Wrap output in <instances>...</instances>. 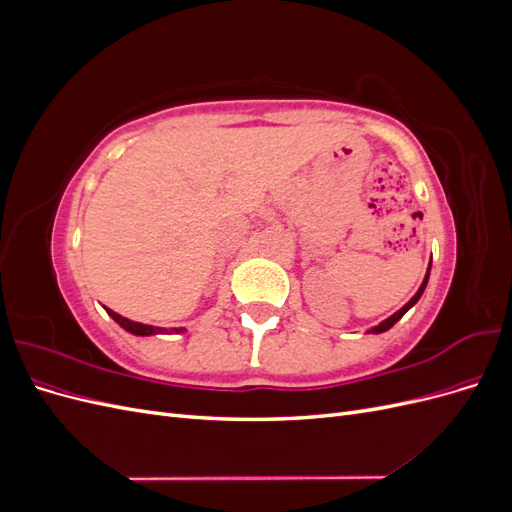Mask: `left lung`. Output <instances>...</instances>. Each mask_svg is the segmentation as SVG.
<instances>
[{
  "label": "left lung",
  "mask_w": 512,
  "mask_h": 512,
  "mask_svg": "<svg viewBox=\"0 0 512 512\" xmlns=\"http://www.w3.org/2000/svg\"><path fill=\"white\" fill-rule=\"evenodd\" d=\"M427 280H429V273L425 275V282L421 284V288H418V292L414 294V297H412V299H410V301H408V303H406L404 307H401V309H399V312H395V314H393L391 318H386L384 322H380V324H378V327H374V329H371L369 333H384V331H389V329L393 327V324H395V322H397V320H399L401 316H404V314L408 312V309H410V307H412V305H414V303H416L418 299H421V294H423V290H425V286H427Z\"/></svg>",
  "instance_id": "obj_1"
}]
</instances>
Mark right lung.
Here are the masks:
<instances>
[{
	"mask_svg": "<svg viewBox=\"0 0 512 512\" xmlns=\"http://www.w3.org/2000/svg\"><path fill=\"white\" fill-rule=\"evenodd\" d=\"M108 316H111L115 322H119L123 329L134 333V335H153V333H164V329L160 327H149V324H141V322H132L128 318H121L119 314H115L113 309H106ZM170 331H181V329H170Z\"/></svg>",
	"mask_w": 512,
	"mask_h": 512,
	"instance_id": "obj_1",
	"label": "right lung"
}]
</instances>
